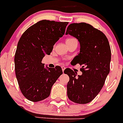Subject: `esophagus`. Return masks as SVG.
<instances>
[{
	"label": "esophagus",
	"instance_id": "34e87169",
	"mask_svg": "<svg viewBox=\"0 0 123 123\" xmlns=\"http://www.w3.org/2000/svg\"><path fill=\"white\" fill-rule=\"evenodd\" d=\"M65 68H66V67H65V66H62V69L63 72V71H64V70H65Z\"/></svg>",
	"mask_w": 123,
	"mask_h": 123
}]
</instances>
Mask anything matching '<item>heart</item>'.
I'll return each mask as SVG.
<instances>
[{
	"instance_id": "b5f03b06",
	"label": "heart",
	"mask_w": 123,
	"mask_h": 123,
	"mask_svg": "<svg viewBox=\"0 0 123 123\" xmlns=\"http://www.w3.org/2000/svg\"><path fill=\"white\" fill-rule=\"evenodd\" d=\"M73 39H74V38H69V39H67L66 40V42H68V41H71V40H73Z\"/></svg>"
}]
</instances>
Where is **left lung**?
<instances>
[{"instance_id":"8db88e82","label":"left lung","mask_w":123,"mask_h":123,"mask_svg":"<svg viewBox=\"0 0 123 123\" xmlns=\"http://www.w3.org/2000/svg\"><path fill=\"white\" fill-rule=\"evenodd\" d=\"M67 34L79 42L80 52L73 60L82 66V73L78 75L69 68L65 69L64 73L69 78L67 95L74 103L87 104L98 95L109 74L110 46L103 32L86 23L70 24Z\"/></svg>"}]
</instances>
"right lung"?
Returning a JSON list of instances; mask_svg holds the SVG:
<instances>
[{"instance_id":"add662e5","label":"right lung","mask_w":123,"mask_h":123,"mask_svg":"<svg viewBox=\"0 0 123 123\" xmlns=\"http://www.w3.org/2000/svg\"><path fill=\"white\" fill-rule=\"evenodd\" d=\"M68 24L41 20L27 29L19 39L15 55V74L23 95L29 100L36 102L47 98L52 86L62 74L60 67H45L42 60L50 54Z\"/></svg>"}]
</instances>
